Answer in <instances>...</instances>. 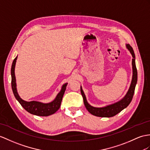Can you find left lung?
Segmentation results:
<instances>
[{"label": "left lung", "mask_w": 150, "mask_h": 150, "mask_svg": "<svg viewBox=\"0 0 150 150\" xmlns=\"http://www.w3.org/2000/svg\"><path fill=\"white\" fill-rule=\"evenodd\" d=\"M127 47L130 51L133 57L132 59V69H133V76H132V82H131V85L130 86V88L128 91L127 93L123 98L118 102V103H115L111 105H108L106 107L104 108H94L91 106V105L87 103L86 99L85 94H84L83 91L81 87V93L82 95V97L83 98L84 104L85 105V108L91 114L96 116H99V117H112L118 113L121 112L123 109L127 108L128 105H129L130 102L132 101V99L134 96L135 88L137 81V68L136 65V62H135V54L133 50V48L129 44H127L126 45Z\"/></svg>", "instance_id": "left-lung-1"}]
</instances>
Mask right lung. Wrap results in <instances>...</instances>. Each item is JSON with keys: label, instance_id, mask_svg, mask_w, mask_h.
<instances>
[{"label": "right lung", "instance_id": "add662e5", "mask_svg": "<svg viewBox=\"0 0 150 150\" xmlns=\"http://www.w3.org/2000/svg\"><path fill=\"white\" fill-rule=\"evenodd\" d=\"M16 59L17 57L14 58L11 70V86L14 97H16L18 101L19 102V103L21 105V106L27 111L31 113L32 115L41 116H47L54 114V112L58 110V109L60 107L61 102L62 100V97L65 89H66L67 83H65V85H63L60 92L57 95L55 99L52 102V103L48 104H43L36 101H25L21 99L20 96H18L16 90V78L15 75H14V67H15Z\"/></svg>", "mask_w": 150, "mask_h": 150}]
</instances>
